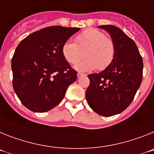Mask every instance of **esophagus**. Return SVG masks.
Here are the masks:
<instances>
[{
    "label": "esophagus",
    "mask_w": 154,
    "mask_h": 154,
    "mask_svg": "<svg viewBox=\"0 0 154 154\" xmlns=\"http://www.w3.org/2000/svg\"><path fill=\"white\" fill-rule=\"evenodd\" d=\"M83 75H85L83 74V73L78 72V74H77V77H78V78H80V77H82V76H83Z\"/></svg>",
    "instance_id": "obj_1"
}]
</instances>
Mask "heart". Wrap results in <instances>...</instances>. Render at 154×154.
Wrapping results in <instances>:
<instances>
[{"instance_id": "1", "label": "heart", "mask_w": 154, "mask_h": 154, "mask_svg": "<svg viewBox=\"0 0 154 154\" xmlns=\"http://www.w3.org/2000/svg\"><path fill=\"white\" fill-rule=\"evenodd\" d=\"M62 51L65 60L72 65L78 63L85 55L86 58L76 65L77 70L103 71L113 62L116 45L113 40L106 37L103 31L88 28L75 37V42H65Z\"/></svg>"}]
</instances>
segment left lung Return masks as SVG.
Returning a JSON list of instances; mask_svg holds the SVG:
<instances>
[{"label":"left lung","instance_id":"obj_1","mask_svg":"<svg viewBox=\"0 0 154 154\" xmlns=\"http://www.w3.org/2000/svg\"><path fill=\"white\" fill-rule=\"evenodd\" d=\"M116 45V56L108 68L88 75L90 81L85 97L89 106L99 115L120 113L130 105L143 79V63L137 45L121 29L101 25Z\"/></svg>","mask_w":154,"mask_h":154}]
</instances>
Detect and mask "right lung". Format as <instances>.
I'll return each mask as SVG.
<instances>
[{"mask_svg": "<svg viewBox=\"0 0 154 154\" xmlns=\"http://www.w3.org/2000/svg\"><path fill=\"white\" fill-rule=\"evenodd\" d=\"M79 28L50 26L30 34L17 45L11 60L13 88L28 109L45 112L62 102L77 79L62 55L64 43Z\"/></svg>", "mask_w": 154, "mask_h": 154, "instance_id": "obj_1", "label": "right lung"}]
</instances>
